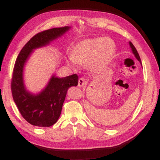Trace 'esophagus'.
Instances as JSON below:
<instances>
[{
	"mask_svg": "<svg viewBox=\"0 0 160 160\" xmlns=\"http://www.w3.org/2000/svg\"><path fill=\"white\" fill-rule=\"evenodd\" d=\"M85 80H84L83 78H79L78 79V87H82L83 85H85Z\"/></svg>",
	"mask_w": 160,
	"mask_h": 160,
	"instance_id": "esophagus-1",
	"label": "esophagus"
}]
</instances>
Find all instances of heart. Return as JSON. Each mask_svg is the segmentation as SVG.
I'll return each instance as SVG.
<instances>
[{"label": "heart", "instance_id": "1", "mask_svg": "<svg viewBox=\"0 0 160 160\" xmlns=\"http://www.w3.org/2000/svg\"><path fill=\"white\" fill-rule=\"evenodd\" d=\"M115 51V43L109 38L88 39L75 46L71 53V59L77 64L86 63L89 70L97 72L111 63Z\"/></svg>", "mask_w": 160, "mask_h": 160}]
</instances>
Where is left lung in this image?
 I'll use <instances>...</instances> for the list:
<instances>
[{"instance_id": "obj_1", "label": "left lung", "mask_w": 160, "mask_h": 160, "mask_svg": "<svg viewBox=\"0 0 160 160\" xmlns=\"http://www.w3.org/2000/svg\"><path fill=\"white\" fill-rule=\"evenodd\" d=\"M129 44H130V47H131V49H132V53H134L135 56V57H136V58L138 59V61H140V63H141V60H140V58L139 54H138V53L136 48H135V47H134V45L132 44L131 42H129Z\"/></svg>"}]
</instances>
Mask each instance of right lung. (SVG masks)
Returning a JSON list of instances; mask_svg holds the SVG:
<instances>
[{
	"label": "right lung",
	"mask_w": 160,
	"mask_h": 160,
	"mask_svg": "<svg viewBox=\"0 0 160 160\" xmlns=\"http://www.w3.org/2000/svg\"><path fill=\"white\" fill-rule=\"evenodd\" d=\"M69 27L53 28L37 34L22 48L16 59L12 71L11 91L13 100L22 116L32 125L49 127L58 121L68 88L77 86L76 74L66 78L53 76L41 93L34 95L25 90L23 84V67L27 59L35 48L48 44L61 36Z\"/></svg>",
	"instance_id": "obj_1"
}]
</instances>
